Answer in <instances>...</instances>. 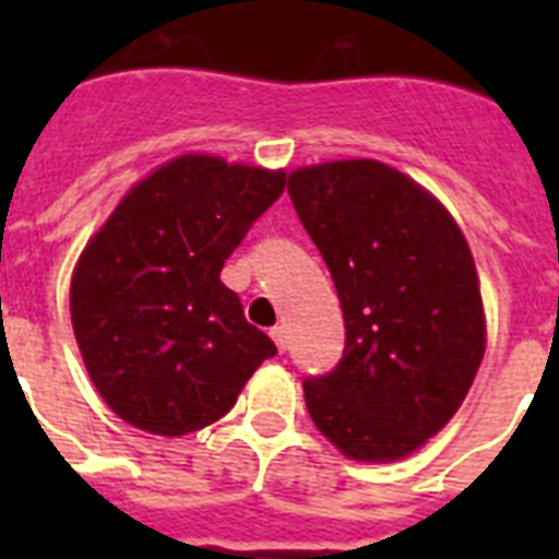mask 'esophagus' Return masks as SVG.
Returning <instances> with one entry per match:
<instances>
[{
	"label": "esophagus",
	"instance_id": "1",
	"mask_svg": "<svg viewBox=\"0 0 559 559\" xmlns=\"http://www.w3.org/2000/svg\"><path fill=\"white\" fill-rule=\"evenodd\" d=\"M270 336H272V342L278 345V350L287 348V328H284V324H275V328L270 331Z\"/></svg>",
	"mask_w": 559,
	"mask_h": 559
}]
</instances>
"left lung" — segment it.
<instances>
[{
	"label": "left lung",
	"mask_w": 559,
	"mask_h": 559,
	"mask_svg": "<svg viewBox=\"0 0 559 559\" xmlns=\"http://www.w3.org/2000/svg\"><path fill=\"white\" fill-rule=\"evenodd\" d=\"M345 319L340 366L305 380L307 412L345 455L394 461L441 432L485 357L469 246L441 202L373 159L289 174Z\"/></svg>",
	"instance_id": "1"
}]
</instances>
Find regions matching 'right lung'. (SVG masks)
Instances as JSON below:
<instances>
[{
    "mask_svg": "<svg viewBox=\"0 0 559 559\" xmlns=\"http://www.w3.org/2000/svg\"><path fill=\"white\" fill-rule=\"evenodd\" d=\"M284 174L179 156L127 193L72 275V328L95 389L153 435L214 424L275 342L219 270L284 193Z\"/></svg>",
    "mask_w": 559,
    "mask_h": 559,
    "instance_id": "1",
    "label": "right lung"
}]
</instances>
